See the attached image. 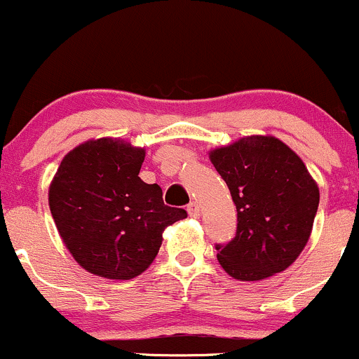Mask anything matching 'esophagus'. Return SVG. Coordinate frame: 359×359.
Here are the masks:
<instances>
[{"mask_svg":"<svg viewBox=\"0 0 359 359\" xmlns=\"http://www.w3.org/2000/svg\"><path fill=\"white\" fill-rule=\"evenodd\" d=\"M187 212H189V216H191V218H199V216H201L199 204L196 203V201H192V203L187 206Z\"/></svg>","mask_w":359,"mask_h":359,"instance_id":"esophagus-1","label":"esophagus"}]
</instances>
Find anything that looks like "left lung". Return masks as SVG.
Here are the masks:
<instances>
[{"mask_svg":"<svg viewBox=\"0 0 359 359\" xmlns=\"http://www.w3.org/2000/svg\"><path fill=\"white\" fill-rule=\"evenodd\" d=\"M237 206V233L216 245L231 278L261 281L281 273L309 242L318 208L317 182L300 156L274 136H245L210 151Z\"/></svg>","mask_w":359,"mask_h":359,"instance_id":"8db88e82","label":"left lung"}]
</instances>
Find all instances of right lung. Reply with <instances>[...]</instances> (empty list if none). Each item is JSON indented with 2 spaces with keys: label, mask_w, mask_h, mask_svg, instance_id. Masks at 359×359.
Segmentation results:
<instances>
[{
  "label": "right lung",
  "mask_w": 359,
  "mask_h": 359,
  "mask_svg": "<svg viewBox=\"0 0 359 359\" xmlns=\"http://www.w3.org/2000/svg\"><path fill=\"white\" fill-rule=\"evenodd\" d=\"M144 148L117 137L78 144L49 186V208L73 259L88 273L133 279L155 261L163 230L187 212L165 206L158 184L140 179Z\"/></svg>",
  "instance_id": "obj_1"
}]
</instances>
